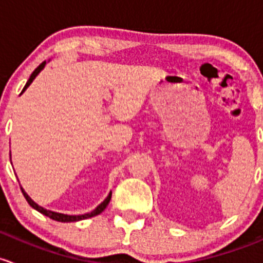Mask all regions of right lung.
Listing matches in <instances>:
<instances>
[{
	"instance_id": "add662e5",
	"label": "right lung",
	"mask_w": 263,
	"mask_h": 263,
	"mask_svg": "<svg viewBox=\"0 0 263 263\" xmlns=\"http://www.w3.org/2000/svg\"><path fill=\"white\" fill-rule=\"evenodd\" d=\"M45 64H47V62H43V63L40 64V66L37 67V68L35 69L34 72L31 73L30 78H29V81H28V82H26L25 87L23 88V92L25 91L26 88L29 87V86L31 85V82H32V81H34V78L36 77V76L39 74V73L43 71V68H44V67H45ZM23 92H21V93H23ZM10 156H11V154H10ZM20 189H21V191H23L24 196H25L26 201L29 202V205H30L31 208H34L35 210H37V212H39V213H42L43 215H45V216H49V218H50V219H53V220H57V221H62V223H69V221H78V220H83V219H88V218H92V216H96V215H99L100 213H102V212H104L105 209H106V206H107V205H109L110 200H111V192H110V194L107 195V197H106V199H105L104 201H102L101 204H100L99 206L96 208V209H95V210H92L91 213L83 214V215H68V214L55 213V212H51V210H47V209H44V208H43V206H40V205H37L36 202H35V201H32V200L30 199V196H29V195L26 194L25 190H24V189L21 187V186H20Z\"/></svg>"
}]
</instances>
